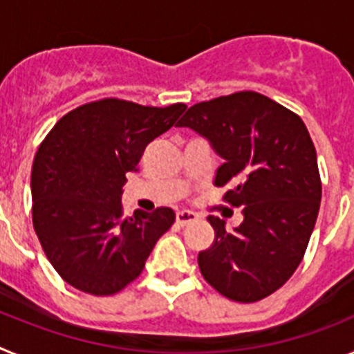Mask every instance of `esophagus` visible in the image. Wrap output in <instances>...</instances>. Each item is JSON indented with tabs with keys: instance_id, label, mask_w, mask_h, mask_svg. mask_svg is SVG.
Returning <instances> with one entry per match:
<instances>
[{
	"instance_id": "34e87169",
	"label": "esophagus",
	"mask_w": 354,
	"mask_h": 354,
	"mask_svg": "<svg viewBox=\"0 0 354 354\" xmlns=\"http://www.w3.org/2000/svg\"><path fill=\"white\" fill-rule=\"evenodd\" d=\"M198 220V216L195 214V212H189V211H179L177 212V223L179 225H189L193 223V221Z\"/></svg>"
}]
</instances>
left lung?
<instances>
[{
    "mask_svg": "<svg viewBox=\"0 0 354 354\" xmlns=\"http://www.w3.org/2000/svg\"><path fill=\"white\" fill-rule=\"evenodd\" d=\"M205 138L223 159L216 186L243 207V223L227 230L207 216L214 241L198 253L204 278L234 301L270 296L292 277L310 241L321 179L310 134L298 115L257 92L198 102L177 122Z\"/></svg>",
    "mask_w": 354,
    "mask_h": 354,
    "instance_id": "obj_1",
    "label": "left lung"
}]
</instances>
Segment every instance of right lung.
I'll use <instances>...</instances> for the list:
<instances>
[{"label": "right lung", "mask_w": 354, "mask_h": 354, "mask_svg": "<svg viewBox=\"0 0 354 354\" xmlns=\"http://www.w3.org/2000/svg\"><path fill=\"white\" fill-rule=\"evenodd\" d=\"M186 104L167 108L102 99L72 109L39 147L31 170L33 227L58 274L95 296L122 290L145 268L175 212L122 216L126 174Z\"/></svg>", "instance_id": "right-lung-1"}]
</instances>
